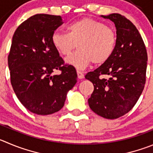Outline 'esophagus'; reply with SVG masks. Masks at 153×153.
Returning a JSON list of instances; mask_svg holds the SVG:
<instances>
[{
  "mask_svg": "<svg viewBox=\"0 0 153 153\" xmlns=\"http://www.w3.org/2000/svg\"><path fill=\"white\" fill-rule=\"evenodd\" d=\"M77 74H78V78H79V79H82V78H84V73L78 70V71H77Z\"/></svg>",
  "mask_w": 153,
  "mask_h": 153,
  "instance_id": "obj_1",
  "label": "esophagus"
}]
</instances>
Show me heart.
Segmentation results:
<instances>
[{"label":"heart","instance_id":"heart-1","mask_svg":"<svg viewBox=\"0 0 153 153\" xmlns=\"http://www.w3.org/2000/svg\"><path fill=\"white\" fill-rule=\"evenodd\" d=\"M66 32L56 31L52 35L53 45L62 56L69 55L66 62L77 68H85L94 62L101 65L111 58L116 46V33L103 22L91 18L81 19L67 26Z\"/></svg>","mask_w":153,"mask_h":153}]
</instances>
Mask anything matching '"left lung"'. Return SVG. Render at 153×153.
I'll list each match as a JSON object with an SVG mask.
<instances>
[{
	"mask_svg": "<svg viewBox=\"0 0 153 153\" xmlns=\"http://www.w3.org/2000/svg\"><path fill=\"white\" fill-rule=\"evenodd\" d=\"M102 17L115 23L116 46L109 60L85 75L94 86L88 104L97 115L115 119L134 106L143 91L147 53L140 34L126 17L118 13ZM102 74L111 78L102 79Z\"/></svg>",
	"mask_w": 153,
	"mask_h": 153,
	"instance_id": "8db88e82",
	"label": "left lung"
}]
</instances>
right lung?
<instances>
[{"label":"right lung","mask_w":153,"mask_h":153,"mask_svg":"<svg viewBox=\"0 0 153 153\" xmlns=\"http://www.w3.org/2000/svg\"><path fill=\"white\" fill-rule=\"evenodd\" d=\"M62 23L60 16L36 14L19 25L13 36L8 56L11 85L21 103L37 115L60 110L77 82L75 68L65 64L51 40ZM56 70L61 74L53 75Z\"/></svg>","instance_id":"right-lung-1"}]
</instances>
